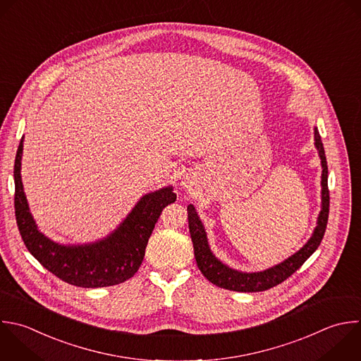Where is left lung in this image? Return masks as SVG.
Returning a JSON list of instances; mask_svg holds the SVG:
<instances>
[{
	"mask_svg": "<svg viewBox=\"0 0 361 361\" xmlns=\"http://www.w3.org/2000/svg\"><path fill=\"white\" fill-rule=\"evenodd\" d=\"M314 133V147L317 149L320 165H322V180H320V212L316 220V227L313 228V233L310 238L305 243L303 247H300L295 254L283 259L282 262L269 267L262 271L255 272H244L234 269L224 262H221L210 250L207 234L204 230V226L195 209L193 204L188 206V219H189V231L193 243L195 250V258L196 264L200 269V272L214 285L235 290V292H261L267 290L281 282H283L286 278H289L296 269L300 268V265L317 250L327 224L329 217V189H327V162L324 155V148L317 131V127L313 128Z\"/></svg>",
	"mask_w": 361,
	"mask_h": 361,
	"instance_id": "obj_1",
	"label": "left lung"
}]
</instances>
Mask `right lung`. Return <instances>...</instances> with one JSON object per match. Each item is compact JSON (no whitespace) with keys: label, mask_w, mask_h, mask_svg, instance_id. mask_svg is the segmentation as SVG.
Segmentation results:
<instances>
[{"label":"right lung","mask_w":361,"mask_h":361,"mask_svg":"<svg viewBox=\"0 0 361 361\" xmlns=\"http://www.w3.org/2000/svg\"><path fill=\"white\" fill-rule=\"evenodd\" d=\"M24 137L16 165V217L28 251L54 275L80 288H103L121 283L142 264L148 238L164 207L176 200L172 186L144 195L127 217L106 237L85 244H62L47 237L30 210L21 178Z\"/></svg>","instance_id":"1"}]
</instances>
